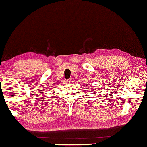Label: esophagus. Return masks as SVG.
Returning a JSON list of instances; mask_svg holds the SVG:
<instances>
[{"instance_id":"esophagus-1","label":"esophagus","mask_w":147,"mask_h":147,"mask_svg":"<svg viewBox=\"0 0 147 147\" xmlns=\"http://www.w3.org/2000/svg\"><path fill=\"white\" fill-rule=\"evenodd\" d=\"M74 81V79L73 78H70L68 80L66 81V82H68V83H71V82H72Z\"/></svg>"}]
</instances>
